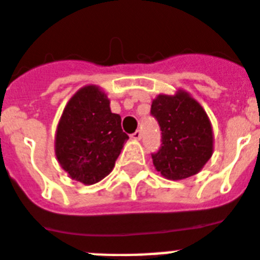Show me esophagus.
<instances>
[{"mask_svg": "<svg viewBox=\"0 0 260 260\" xmlns=\"http://www.w3.org/2000/svg\"><path fill=\"white\" fill-rule=\"evenodd\" d=\"M130 137H132V139H134V141H139V139L142 138V133H141V130H137V132L133 133V134L130 135Z\"/></svg>", "mask_w": 260, "mask_h": 260, "instance_id": "34e87169", "label": "esophagus"}]
</instances>
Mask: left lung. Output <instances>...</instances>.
Listing matches in <instances>:
<instances>
[{
  "instance_id": "obj_1",
  "label": "left lung",
  "mask_w": 260,
  "mask_h": 260,
  "mask_svg": "<svg viewBox=\"0 0 260 260\" xmlns=\"http://www.w3.org/2000/svg\"><path fill=\"white\" fill-rule=\"evenodd\" d=\"M151 114L161 130V147L152 163L161 176L183 180L199 174L213 155V128L204 108L189 93L179 89L174 96L159 94Z\"/></svg>"
}]
</instances>
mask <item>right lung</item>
I'll list each match as a JSON object with an SVG mask.
<instances>
[{"instance_id":"right-lung-1","label":"right lung","mask_w":260,"mask_h":260,"mask_svg":"<svg viewBox=\"0 0 260 260\" xmlns=\"http://www.w3.org/2000/svg\"><path fill=\"white\" fill-rule=\"evenodd\" d=\"M121 115L97 85L80 88L67 103L55 134V155L71 179L92 185L114 168L123 143Z\"/></svg>"}]
</instances>
